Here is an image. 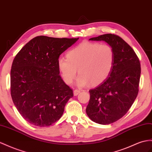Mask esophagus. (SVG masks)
Returning a JSON list of instances; mask_svg holds the SVG:
<instances>
[{"label": "esophagus", "mask_w": 152, "mask_h": 152, "mask_svg": "<svg viewBox=\"0 0 152 152\" xmlns=\"http://www.w3.org/2000/svg\"><path fill=\"white\" fill-rule=\"evenodd\" d=\"M80 92H81V91H80V90H78V89H75V90L73 91L74 96H77V95H78Z\"/></svg>", "instance_id": "obj_1"}]
</instances>
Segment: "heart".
Instances as JSON below:
<instances>
[{"label":"heart","mask_w":152,"mask_h":152,"mask_svg":"<svg viewBox=\"0 0 152 152\" xmlns=\"http://www.w3.org/2000/svg\"><path fill=\"white\" fill-rule=\"evenodd\" d=\"M67 58L60 56L58 66L64 82L72 83L78 69L76 84L99 85L109 76L114 64V51L107 44L83 42L69 50Z\"/></svg>","instance_id":"b5f03b06"}]
</instances>
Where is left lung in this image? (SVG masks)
I'll list each match as a JSON object with an SVG mask.
<instances>
[{
	"mask_svg": "<svg viewBox=\"0 0 152 152\" xmlns=\"http://www.w3.org/2000/svg\"><path fill=\"white\" fill-rule=\"evenodd\" d=\"M89 40L104 41L114 51L113 69L107 79L91 89L86 113L101 124L114 123L126 114L139 91L141 65L134 50L118 35L104 34Z\"/></svg>",
	"mask_w": 152,
	"mask_h": 152,
	"instance_id": "8db88e82",
	"label": "left lung"
}]
</instances>
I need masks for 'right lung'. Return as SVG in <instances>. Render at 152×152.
<instances>
[{
    "instance_id": "add662e5",
    "label": "right lung",
    "mask_w": 152,
    "mask_h": 152,
    "mask_svg": "<svg viewBox=\"0 0 152 152\" xmlns=\"http://www.w3.org/2000/svg\"><path fill=\"white\" fill-rule=\"evenodd\" d=\"M78 39L38 36L15 57L10 75L11 98L30 124L49 126L63 115L73 92L60 76L58 60Z\"/></svg>"
}]
</instances>
